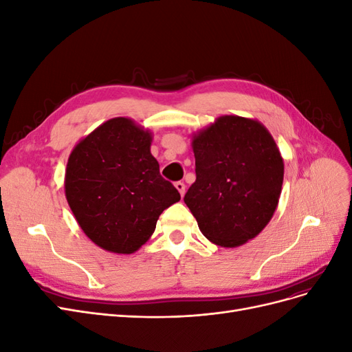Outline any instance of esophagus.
Returning a JSON list of instances; mask_svg holds the SVG:
<instances>
[{
  "mask_svg": "<svg viewBox=\"0 0 352 352\" xmlns=\"http://www.w3.org/2000/svg\"><path fill=\"white\" fill-rule=\"evenodd\" d=\"M175 186H176V189L179 190V194L184 197V194H185V188H186V186H185V184H184V182H180V180H179V182H176V184H175Z\"/></svg>",
  "mask_w": 352,
  "mask_h": 352,
  "instance_id": "obj_1",
  "label": "esophagus"
}]
</instances>
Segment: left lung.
Returning a JSON list of instances; mask_svg holds the SVG:
<instances>
[{"label":"left lung","mask_w":352,"mask_h":352,"mask_svg":"<svg viewBox=\"0 0 352 352\" xmlns=\"http://www.w3.org/2000/svg\"><path fill=\"white\" fill-rule=\"evenodd\" d=\"M197 180L185 204L212 243L235 248L269 225L279 204L283 158L258 120L221 116L192 135Z\"/></svg>","instance_id":"8db88e82"}]
</instances>
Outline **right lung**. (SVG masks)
Here are the masks:
<instances>
[{"mask_svg":"<svg viewBox=\"0 0 352 352\" xmlns=\"http://www.w3.org/2000/svg\"><path fill=\"white\" fill-rule=\"evenodd\" d=\"M153 133L127 117H114L74 145L65 192L74 219L95 245L133 254L151 238L162 212L180 199L160 175Z\"/></svg>","mask_w":352,"mask_h":352,"instance_id":"1","label":"right lung"}]
</instances>
